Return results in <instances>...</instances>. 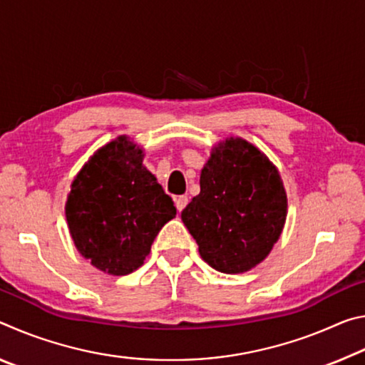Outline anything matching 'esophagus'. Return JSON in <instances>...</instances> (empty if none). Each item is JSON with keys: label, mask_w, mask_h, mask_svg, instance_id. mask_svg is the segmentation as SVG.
Instances as JSON below:
<instances>
[{"label": "esophagus", "mask_w": 365, "mask_h": 365, "mask_svg": "<svg viewBox=\"0 0 365 365\" xmlns=\"http://www.w3.org/2000/svg\"><path fill=\"white\" fill-rule=\"evenodd\" d=\"M187 205H188V197L187 196L182 195V196H177L175 197V207H177L178 212H182Z\"/></svg>", "instance_id": "esophagus-1"}]
</instances>
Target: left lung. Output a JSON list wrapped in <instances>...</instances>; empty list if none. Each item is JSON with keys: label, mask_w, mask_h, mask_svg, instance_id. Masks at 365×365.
Here are the masks:
<instances>
[{"label": "left lung", "mask_w": 365, "mask_h": 365, "mask_svg": "<svg viewBox=\"0 0 365 365\" xmlns=\"http://www.w3.org/2000/svg\"><path fill=\"white\" fill-rule=\"evenodd\" d=\"M200 187L182 220L201 257L224 274L252 269L277 243L287 219L279 172L257 148L230 138L212 150Z\"/></svg>", "instance_id": "1"}]
</instances>
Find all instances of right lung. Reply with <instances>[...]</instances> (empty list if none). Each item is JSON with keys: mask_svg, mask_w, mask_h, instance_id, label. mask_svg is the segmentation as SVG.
<instances>
[{"mask_svg": "<svg viewBox=\"0 0 365 365\" xmlns=\"http://www.w3.org/2000/svg\"><path fill=\"white\" fill-rule=\"evenodd\" d=\"M125 137L101 148L80 170L66 217L80 255L110 275H127L150 255L175 206Z\"/></svg>", "mask_w": 365, "mask_h": 365, "instance_id": "obj_1", "label": "right lung"}]
</instances>
